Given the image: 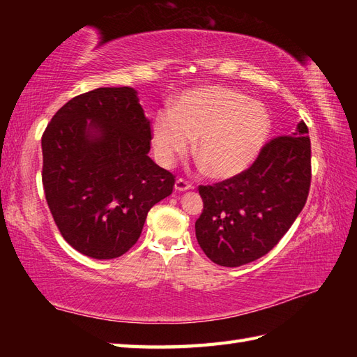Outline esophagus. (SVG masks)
<instances>
[{"instance_id":"34e87169","label":"esophagus","mask_w":357,"mask_h":357,"mask_svg":"<svg viewBox=\"0 0 357 357\" xmlns=\"http://www.w3.org/2000/svg\"><path fill=\"white\" fill-rule=\"evenodd\" d=\"M193 185L185 181L184 178H178L176 183H174V190L176 192H185V190H192Z\"/></svg>"}]
</instances>
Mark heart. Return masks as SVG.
<instances>
[{"instance_id": "heart-1", "label": "heart", "mask_w": 357, "mask_h": 357, "mask_svg": "<svg viewBox=\"0 0 357 357\" xmlns=\"http://www.w3.org/2000/svg\"><path fill=\"white\" fill-rule=\"evenodd\" d=\"M270 133L264 105L234 90L207 86L188 90L159 112L151 124V142L162 165H172L190 149L208 174L230 178L255 161Z\"/></svg>"}]
</instances>
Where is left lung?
I'll return each mask as SVG.
<instances>
[{
  "instance_id": "obj_1",
  "label": "left lung",
  "mask_w": 357,
  "mask_h": 357,
  "mask_svg": "<svg viewBox=\"0 0 357 357\" xmlns=\"http://www.w3.org/2000/svg\"><path fill=\"white\" fill-rule=\"evenodd\" d=\"M304 121L262 147L250 169L199 185L204 210L196 239L208 259L239 267L275 247L304 208L312 181V144Z\"/></svg>"
}]
</instances>
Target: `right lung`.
<instances>
[{"instance_id": "add662e5", "label": "right lung", "mask_w": 357, "mask_h": 357, "mask_svg": "<svg viewBox=\"0 0 357 357\" xmlns=\"http://www.w3.org/2000/svg\"><path fill=\"white\" fill-rule=\"evenodd\" d=\"M150 121L132 87L72 98L41 139L43 187L59 233L79 253L113 259L139 239L174 176L149 156Z\"/></svg>"}]
</instances>
